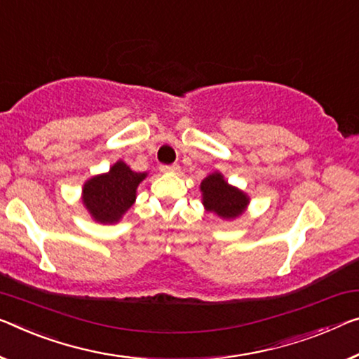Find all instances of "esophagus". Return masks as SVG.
<instances>
[{
    "instance_id": "obj_1",
    "label": "esophagus",
    "mask_w": 359,
    "mask_h": 359,
    "mask_svg": "<svg viewBox=\"0 0 359 359\" xmlns=\"http://www.w3.org/2000/svg\"><path fill=\"white\" fill-rule=\"evenodd\" d=\"M161 172L162 173H176L180 172V165H161Z\"/></svg>"
}]
</instances>
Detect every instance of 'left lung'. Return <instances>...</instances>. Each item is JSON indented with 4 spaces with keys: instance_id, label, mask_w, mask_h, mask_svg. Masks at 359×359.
Masks as SVG:
<instances>
[{
    "instance_id": "8db88e82",
    "label": "left lung",
    "mask_w": 359,
    "mask_h": 359,
    "mask_svg": "<svg viewBox=\"0 0 359 359\" xmlns=\"http://www.w3.org/2000/svg\"><path fill=\"white\" fill-rule=\"evenodd\" d=\"M202 203L207 212L218 215L223 219L241 217L249 205L250 198L244 191L228 184L219 172L208 175L201 183Z\"/></svg>"
}]
</instances>
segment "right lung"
<instances>
[{
  "mask_svg": "<svg viewBox=\"0 0 359 359\" xmlns=\"http://www.w3.org/2000/svg\"><path fill=\"white\" fill-rule=\"evenodd\" d=\"M146 176L118 161L107 173L93 176L83 184V205L95 222L117 223L135 203L137 186Z\"/></svg>",
  "mask_w": 359,
  "mask_h": 359,
  "instance_id": "1",
  "label": "right lung"
}]
</instances>
